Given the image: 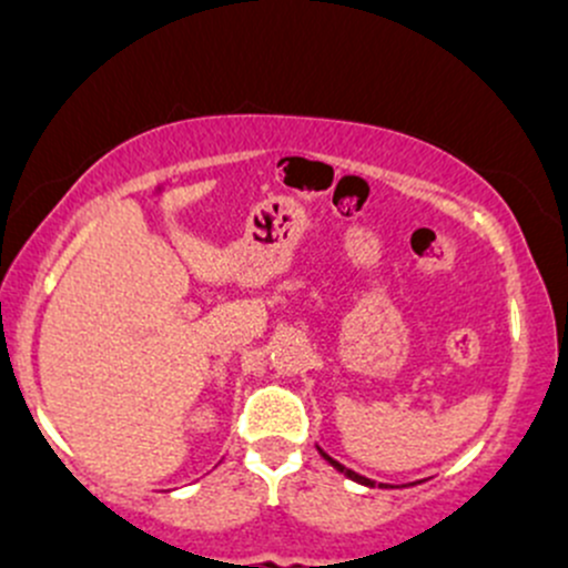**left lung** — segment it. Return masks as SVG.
Returning <instances> with one entry per match:
<instances>
[{"label": "left lung", "instance_id": "1", "mask_svg": "<svg viewBox=\"0 0 568 568\" xmlns=\"http://www.w3.org/2000/svg\"><path fill=\"white\" fill-rule=\"evenodd\" d=\"M316 449H320V455H322V457H325V460H327V463H331V466L335 468V471H341V474H344V477H346V479L357 481V485H365V487H376V481H374V479L363 477V474L352 471V468L341 466V463H338V460H333V457H331V455H327V453H325V449H322V447H320V444H316ZM379 487H387V485H379Z\"/></svg>", "mask_w": 568, "mask_h": 568}]
</instances>
